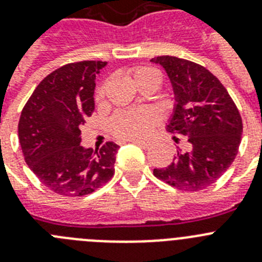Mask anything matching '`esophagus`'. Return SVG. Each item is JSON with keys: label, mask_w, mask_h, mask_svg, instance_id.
Wrapping results in <instances>:
<instances>
[{"label": "esophagus", "mask_w": 262, "mask_h": 262, "mask_svg": "<svg viewBox=\"0 0 262 262\" xmlns=\"http://www.w3.org/2000/svg\"><path fill=\"white\" fill-rule=\"evenodd\" d=\"M133 143L136 146L142 147V148H148L151 146V142H146V140H133Z\"/></svg>", "instance_id": "esophagus-1"}]
</instances>
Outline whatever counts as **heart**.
Here are the masks:
<instances>
[{"mask_svg":"<svg viewBox=\"0 0 262 262\" xmlns=\"http://www.w3.org/2000/svg\"><path fill=\"white\" fill-rule=\"evenodd\" d=\"M134 82L136 84L143 83V82H148L154 80L158 84H160L162 78L159 73L151 67H136L133 70ZM104 93V86L99 87L97 93V98H100ZM158 120V115L155 111L149 108L142 110H133V111H124L115 116L111 122V128L113 133L119 138L124 139H138L142 136L147 135L149 129Z\"/></svg>","mask_w":262,"mask_h":262,"instance_id":"heart-1","label":"heart"}]
</instances>
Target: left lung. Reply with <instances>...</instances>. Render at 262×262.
Here are the masks:
<instances>
[{
  "mask_svg": "<svg viewBox=\"0 0 262 262\" xmlns=\"http://www.w3.org/2000/svg\"><path fill=\"white\" fill-rule=\"evenodd\" d=\"M163 67L175 94V108L165 128L187 138L173 162L154 175L182 191H200L223 176L237 155L243 120L220 80L205 67L178 57L151 59Z\"/></svg>",
  "mask_w": 262,
  "mask_h": 262,
  "instance_id": "8db88e82",
  "label": "left lung"
}]
</instances>
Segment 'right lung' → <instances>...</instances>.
<instances>
[{
  "label": "right lung",
  "mask_w": 262,
  "mask_h": 262,
  "mask_svg": "<svg viewBox=\"0 0 262 262\" xmlns=\"http://www.w3.org/2000/svg\"><path fill=\"white\" fill-rule=\"evenodd\" d=\"M106 64L82 61L59 67L35 87L22 110L18 138L25 162L59 195H89L114 176L118 144L107 142L95 152L80 146V126L95 108V77Z\"/></svg>",
  "instance_id": "obj_1"
}]
</instances>
